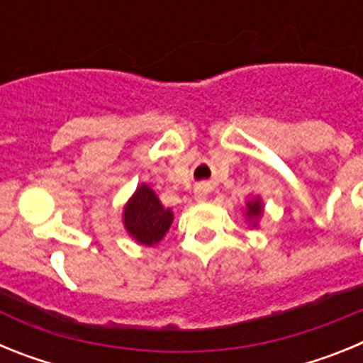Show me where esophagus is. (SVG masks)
I'll return each instance as SVG.
<instances>
[{"label":"esophagus","instance_id":"obj_1","mask_svg":"<svg viewBox=\"0 0 363 363\" xmlns=\"http://www.w3.org/2000/svg\"><path fill=\"white\" fill-rule=\"evenodd\" d=\"M209 187H207V185L205 184H200V185H196V187H194V198H196L198 201H203V200H207V198H209Z\"/></svg>","mask_w":363,"mask_h":363}]
</instances>
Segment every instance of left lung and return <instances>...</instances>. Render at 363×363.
<instances>
[{
    "label": "left lung",
    "mask_w": 363,
    "mask_h": 363,
    "mask_svg": "<svg viewBox=\"0 0 363 363\" xmlns=\"http://www.w3.org/2000/svg\"><path fill=\"white\" fill-rule=\"evenodd\" d=\"M264 201L259 196H252L251 200L245 201V209H243V216H245V221L249 223L251 229H256L259 225V220L264 216Z\"/></svg>",
    "instance_id": "left-lung-1"
}]
</instances>
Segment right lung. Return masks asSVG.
I'll list each match as a JSON object with an SVG mask.
<instances>
[{"label": "right lung", "mask_w": 363, "mask_h": 363, "mask_svg": "<svg viewBox=\"0 0 363 363\" xmlns=\"http://www.w3.org/2000/svg\"><path fill=\"white\" fill-rule=\"evenodd\" d=\"M121 221L130 238L140 245H158L171 229L174 214L160 201L147 184H140L123 205Z\"/></svg>", "instance_id": "right-lung-1"}]
</instances>
